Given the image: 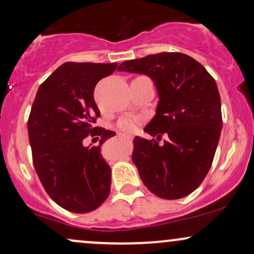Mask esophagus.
I'll use <instances>...</instances> for the list:
<instances>
[{
	"instance_id": "1",
	"label": "esophagus",
	"mask_w": 254,
	"mask_h": 254,
	"mask_svg": "<svg viewBox=\"0 0 254 254\" xmlns=\"http://www.w3.org/2000/svg\"><path fill=\"white\" fill-rule=\"evenodd\" d=\"M127 137V138H130V139H132V136H130V135H127V136H125Z\"/></svg>"
}]
</instances>
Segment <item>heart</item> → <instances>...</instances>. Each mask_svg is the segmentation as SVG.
<instances>
[{
  "mask_svg": "<svg viewBox=\"0 0 254 254\" xmlns=\"http://www.w3.org/2000/svg\"><path fill=\"white\" fill-rule=\"evenodd\" d=\"M138 124L139 121L137 118L131 117V116H124L118 122V127L125 132H133L138 127Z\"/></svg>",
  "mask_w": 254,
  "mask_h": 254,
  "instance_id": "heart-1",
  "label": "heart"
}]
</instances>
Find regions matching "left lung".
<instances>
[{
    "instance_id": "1",
    "label": "left lung",
    "mask_w": 254,
    "mask_h": 254,
    "mask_svg": "<svg viewBox=\"0 0 254 254\" xmlns=\"http://www.w3.org/2000/svg\"><path fill=\"white\" fill-rule=\"evenodd\" d=\"M119 71L147 75L159 95L155 116L144 127L156 139H133L132 161L142 182L160 198L188 196L210 170L222 130L216 82L202 64L180 52L125 61ZM162 134L169 137L159 145Z\"/></svg>"
}]
</instances>
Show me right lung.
Here are the masks:
<instances>
[{"instance_id":"add662e5","label":"right lung","mask_w":254,"mask_h":254,"mask_svg":"<svg viewBox=\"0 0 254 254\" xmlns=\"http://www.w3.org/2000/svg\"><path fill=\"white\" fill-rule=\"evenodd\" d=\"M119 68L64 63L40 84L32 105L27 127L34 168L49 196L68 211L95 210L110 193L111 168L100 151L116 132L94 125L100 116L94 88ZM88 134L102 137L99 146L83 144Z\"/></svg>"}]
</instances>
